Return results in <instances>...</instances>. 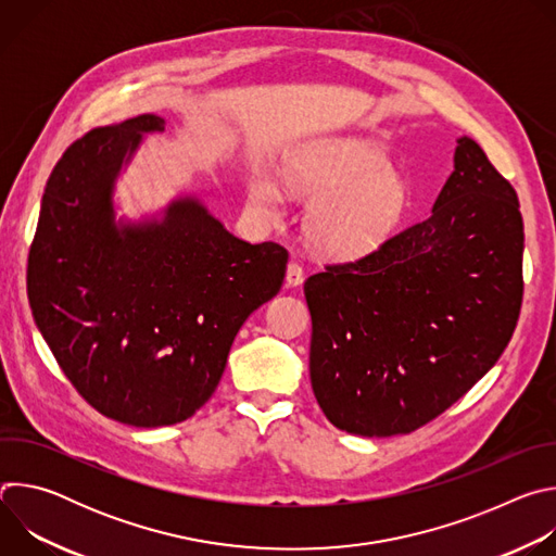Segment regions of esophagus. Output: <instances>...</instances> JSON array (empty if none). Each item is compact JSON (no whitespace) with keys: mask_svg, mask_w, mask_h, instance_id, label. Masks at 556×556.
<instances>
[{"mask_svg":"<svg viewBox=\"0 0 556 556\" xmlns=\"http://www.w3.org/2000/svg\"><path fill=\"white\" fill-rule=\"evenodd\" d=\"M303 279H305L303 266L296 264V262H290V264H288V270H286V283L294 288V286H301Z\"/></svg>","mask_w":556,"mask_h":556,"instance_id":"esophagus-1","label":"esophagus"}]
</instances>
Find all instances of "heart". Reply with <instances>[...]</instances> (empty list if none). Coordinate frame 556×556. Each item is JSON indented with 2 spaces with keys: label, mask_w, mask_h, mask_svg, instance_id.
I'll return each instance as SVG.
<instances>
[{
  "label": "heart",
  "mask_w": 556,
  "mask_h": 556,
  "mask_svg": "<svg viewBox=\"0 0 556 556\" xmlns=\"http://www.w3.org/2000/svg\"><path fill=\"white\" fill-rule=\"evenodd\" d=\"M286 182L299 195L319 198L307 213V235L337 255H358L382 244L409 206V189L387 167L384 151L358 138L307 144L290 161ZM253 198L262 211H277L270 180H257Z\"/></svg>",
  "instance_id": "heart-1"
}]
</instances>
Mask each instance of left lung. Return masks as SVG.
Listing matches in <instances>:
<instances>
[{
	"instance_id": "1",
	"label": "left lung",
	"mask_w": 556,
	"mask_h": 556,
	"mask_svg": "<svg viewBox=\"0 0 556 556\" xmlns=\"http://www.w3.org/2000/svg\"><path fill=\"white\" fill-rule=\"evenodd\" d=\"M521 264L517 193L464 136L425 222L303 283L309 380L326 418L365 438L435 420L506 350L521 309Z\"/></svg>"
}]
</instances>
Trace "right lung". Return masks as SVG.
Wrapping results in <instances>:
<instances>
[{
  "instance_id": "right-lung-1",
  "label": "right lung",
  "mask_w": 556,
  "mask_h": 556,
  "mask_svg": "<svg viewBox=\"0 0 556 556\" xmlns=\"http://www.w3.org/2000/svg\"><path fill=\"white\" fill-rule=\"evenodd\" d=\"M142 114L74 140L54 165L28 253V301L59 367L99 414L131 427L191 418L230 345L286 277L288 251L230 235L198 200L116 226L112 191Z\"/></svg>"
}]
</instances>
